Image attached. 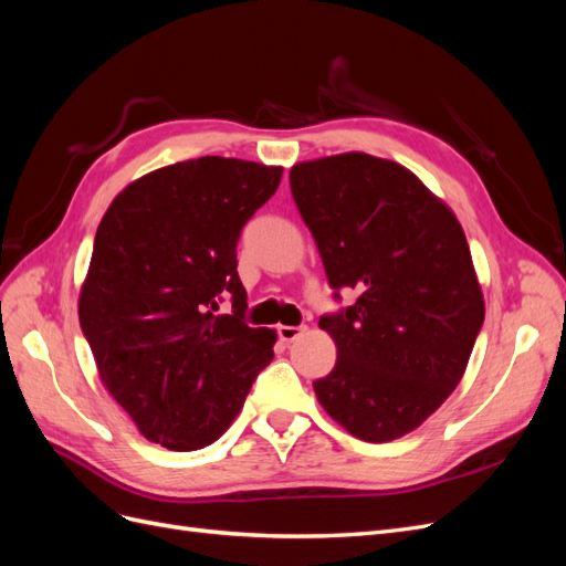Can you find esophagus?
Here are the masks:
<instances>
[{
    "instance_id": "obj_1",
    "label": "esophagus",
    "mask_w": 566,
    "mask_h": 566,
    "mask_svg": "<svg viewBox=\"0 0 566 566\" xmlns=\"http://www.w3.org/2000/svg\"><path fill=\"white\" fill-rule=\"evenodd\" d=\"M306 331V325H279V337L283 342H293Z\"/></svg>"
}]
</instances>
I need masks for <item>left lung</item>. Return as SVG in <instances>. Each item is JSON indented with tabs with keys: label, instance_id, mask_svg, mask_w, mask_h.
<instances>
[{
	"label": "left lung",
	"instance_id": "1",
	"mask_svg": "<svg viewBox=\"0 0 566 566\" xmlns=\"http://www.w3.org/2000/svg\"><path fill=\"white\" fill-rule=\"evenodd\" d=\"M290 191L335 300L318 325L337 345L314 382L328 416L382 443L413 432L458 387L484 323V297L460 221L406 167L366 156L300 163Z\"/></svg>",
	"mask_w": 566,
	"mask_h": 566
}]
</instances>
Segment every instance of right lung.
Instances as JSON below:
<instances>
[{"instance_id": "add662e5", "label": "right lung", "mask_w": 566, "mask_h": 566, "mask_svg": "<svg viewBox=\"0 0 566 566\" xmlns=\"http://www.w3.org/2000/svg\"><path fill=\"white\" fill-rule=\"evenodd\" d=\"M281 167L208 156L129 184L101 219L80 325L98 375L139 432L196 451L227 432L273 358L250 328L235 248ZM232 295V314L217 315Z\"/></svg>"}]
</instances>
